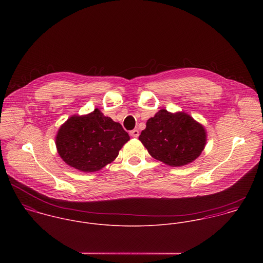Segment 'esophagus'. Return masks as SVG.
Returning <instances> with one entry per match:
<instances>
[{
	"instance_id": "1",
	"label": "esophagus",
	"mask_w": 263,
	"mask_h": 263,
	"mask_svg": "<svg viewBox=\"0 0 263 263\" xmlns=\"http://www.w3.org/2000/svg\"><path fill=\"white\" fill-rule=\"evenodd\" d=\"M129 135H130L133 138H138L139 135H140V133H139L138 129H133V130L129 133Z\"/></svg>"
}]
</instances>
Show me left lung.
<instances>
[{"label":"left lung","mask_w":263,"mask_h":263,"mask_svg":"<svg viewBox=\"0 0 263 263\" xmlns=\"http://www.w3.org/2000/svg\"><path fill=\"white\" fill-rule=\"evenodd\" d=\"M139 140L153 158L179 167L193 162L201 154L206 133L187 113L161 109L147 121Z\"/></svg>","instance_id":"obj_1"}]
</instances>
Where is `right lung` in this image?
<instances>
[{"instance_id": "right-lung-1", "label": "right lung", "mask_w": 263, "mask_h": 263, "mask_svg": "<svg viewBox=\"0 0 263 263\" xmlns=\"http://www.w3.org/2000/svg\"><path fill=\"white\" fill-rule=\"evenodd\" d=\"M129 141L121 124L99 109L71 116L59 129L55 145L61 158L83 172H95L111 163Z\"/></svg>"}]
</instances>
